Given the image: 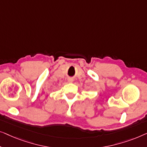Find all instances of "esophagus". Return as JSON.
<instances>
[{
    "label": "esophagus",
    "instance_id": "obj_1",
    "mask_svg": "<svg viewBox=\"0 0 147 147\" xmlns=\"http://www.w3.org/2000/svg\"><path fill=\"white\" fill-rule=\"evenodd\" d=\"M69 82H73V80H72V79H69Z\"/></svg>",
    "mask_w": 147,
    "mask_h": 147
}]
</instances>
